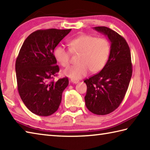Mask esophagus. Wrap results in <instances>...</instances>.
Instances as JSON below:
<instances>
[{
	"label": "esophagus",
	"instance_id": "1",
	"mask_svg": "<svg viewBox=\"0 0 150 150\" xmlns=\"http://www.w3.org/2000/svg\"><path fill=\"white\" fill-rule=\"evenodd\" d=\"M70 81H71L72 83H78V82H79V81L78 80H74V79H71V80H70Z\"/></svg>",
	"mask_w": 150,
	"mask_h": 150
}]
</instances>
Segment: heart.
<instances>
[{
  "mask_svg": "<svg viewBox=\"0 0 150 150\" xmlns=\"http://www.w3.org/2000/svg\"><path fill=\"white\" fill-rule=\"evenodd\" d=\"M70 50L64 46H58L54 52L55 57L62 66L70 64L71 53L80 55L77 65L63 70V74L72 79L82 78L91 70L96 73L105 67L110 53V46L105 38L83 35L69 42Z\"/></svg>",
  "mask_w": 150,
  "mask_h": 150,
  "instance_id": "1",
  "label": "heart"
}]
</instances>
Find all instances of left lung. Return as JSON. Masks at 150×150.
Wrapping results in <instances>:
<instances>
[{"instance_id":"obj_1","label":"left lung","mask_w":150,"mask_h":150,"mask_svg":"<svg viewBox=\"0 0 150 150\" xmlns=\"http://www.w3.org/2000/svg\"><path fill=\"white\" fill-rule=\"evenodd\" d=\"M93 29L108 37L110 53L101 71L84 80L85 102L93 114L106 115L120 106L127 91L132 72L131 52L125 38L115 31L106 27Z\"/></svg>"}]
</instances>
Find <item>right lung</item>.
<instances>
[{"label":"right lung","mask_w":150,"mask_h":150,"mask_svg":"<svg viewBox=\"0 0 150 150\" xmlns=\"http://www.w3.org/2000/svg\"><path fill=\"white\" fill-rule=\"evenodd\" d=\"M71 29L38 30L25 39L16 62L19 94L31 112L48 116L58 110L68 78L50 80L59 68L53 55L57 46Z\"/></svg>","instance_id":"add662e5"}]
</instances>
